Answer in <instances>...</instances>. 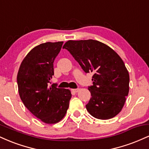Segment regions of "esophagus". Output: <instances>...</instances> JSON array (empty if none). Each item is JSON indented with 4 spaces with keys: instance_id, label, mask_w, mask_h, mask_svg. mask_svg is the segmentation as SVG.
Segmentation results:
<instances>
[{
    "instance_id": "34e87169",
    "label": "esophagus",
    "mask_w": 149,
    "mask_h": 149,
    "mask_svg": "<svg viewBox=\"0 0 149 149\" xmlns=\"http://www.w3.org/2000/svg\"><path fill=\"white\" fill-rule=\"evenodd\" d=\"M73 92H78V91H79L80 90V89L79 88H77V89H73Z\"/></svg>"
}]
</instances>
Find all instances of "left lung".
Segmentation results:
<instances>
[{"mask_svg":"<svg viewBox=\"0 0 149 149\" xmlns=\"http://www.w3.org/2000/svg\"><path fill=\"white\" fill-rule=\"evenodd\" d=\"M66 49L85 73H92V97L86 105L90 115L107 120L120 112L129 93L130 76L123 61L113 49L95 40H69Z\"/></svg>","mask_w":149,"mask_h":149,"instance_id":"8db88e82","label":"left lung"}]
</instances>
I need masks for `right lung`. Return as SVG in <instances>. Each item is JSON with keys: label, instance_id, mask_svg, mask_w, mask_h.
<instances>
[{"label": "right lung", "instance_id": "1", "mask_svg": "<svg viewBox=\"0 0 149 149\" xmlns=\"http://www.w3.org/2000/svg\"><path fill=\"white\" fill-rule=\"evenodd\" d=\"M63 42H47L33 47L21 63L17 78L23 104L47 124L57 123L64 117L71 98L69 90L47 86L54 75L53 63Z\"/></svg>", "mask_w": 149, "mask_h": 149}]
</instances>
